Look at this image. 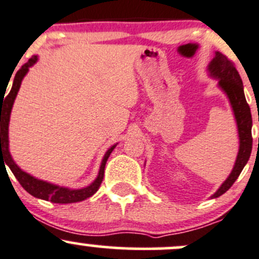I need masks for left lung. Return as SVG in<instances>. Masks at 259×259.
Instances as JSON below:
<instances>
[{"instance_id": "8db88e82", "label": "left lung", "mask_w": 259, "mask_h": 259, "mask_svg": "<svg viewBox=\"0 0 259 259\" xmlns=\"http://www.w3.org/2000/svg\"><path fill=\"white\" fill-rule=\"evenodd\" d=\"M207 70L211 77L219 80V86L230 100L231 107H232L233 115H235L236 123H237L238 138H240V147H238L237 158H236L235 165L232 171L226 180L222 183L219 190L213 194V197L221 196L226 193L232 186L233 183L241 174L242 169L244 168L249 159L252 152V115L251 108L246 101L243 93V84L235 64L227 59L226 55L222 53L216 52L215 58L211 60L207 66ZM259 142V141H258Z\"/></svg>"}]
</instances>
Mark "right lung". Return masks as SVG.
Returning <instances> with one entry per match:
<instances>
[{
  "mask_svg": "<svg viewBox=\"0 0 259 259\" xmlns=\"http://www.w3.org/2000/svg\"><path fill=\"white\" fill-rule=\"evenodd\" d=\"M38 57L34 55L24 65H22V68L16 73L15 79H13L12 88H11L8 95L5 96L4 93H1V165L5 166V163L7 164L8 168L11 169L13 175L17 178L19 184L22 185V188L29 193L30 195L38 199L47 200V201L55 202V204H71V202H79L82 200L88 199V197L93 196L94 194L99 190L100 185H101L102 179H104L105 174V165L110 157V154L112 153L115 146H112L111 148H108V151L105 153L104 159H102L101 165H100L99 174L97 178L91 183L90 185L86 186L82 189H69L64 188V186H59L55 184H51L48 182H44V180L37 179V178L32 177L26 171L22 170L21 168L13 162L12 157H11L10 149H8V123H10V116H11V110H12L13 102H15L16 96H17L19 88H21L22 80L26 76V74L28 73L29 68L32 65H34L37 63ZM6 169V168H5Z\"/></svg>",
  "mask_w": 259,
  "mask_h": 259,
  "instance_id": "1",
  "label": "right lung"
}]
</instances>
